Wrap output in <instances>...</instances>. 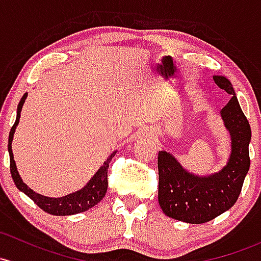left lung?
<instances>
[{
	"mask_svg": "<svg viewBox=\"0 0 261 261\" xmlns=\"http://www.w3.org/2000/svg\"><path fill=\"white\" fill-rule=\"evenodd\" d=\"M214 82L231 98L221 116L231 135V155L221 171L199 177L182 169L171 153L159 151V204L165 215L190 224L213 220L237 202L250 167L249 142L251 128L227 79L214 76Z\"/></svg>",
	"mask_w": 261,
	"mask_h": 261,
	"instance_id": "obj_1",
	"label": "left lung"
}]
</instances>
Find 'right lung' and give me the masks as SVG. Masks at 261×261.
<instances>
[{
	"label": "right lung",
	"instance_id": "1",
	"mask_svg": "<svg viewBox=\"0 0 261 261\" xmlns=\"http://www.w3.org/2000/svg\"><path fill=\"white\" fill-rule=\"evenodd\" d=\"M27 94L22 96L21 101L18 102L17 106V117H16V121L13 123V126L11 127L10 135H8V152H10V170H11V176H12L13 181H15L16 186L20 189L21 191H23L30 199L34 200L35 204L38 207H41L46 213L51 214V215H57V216H64V215H73V214L82 213V211H86L91 207H94L96 204L102 200V197L105 196L106 191H108V170H109V164L111 163V159L114 158L115 153L112 152L110 155V158L105 161L102 166L98 169V171L96 172L91 180L87 182V185L85 186L81 190L76 191V193L70 194V195H66L64 197H47L42 196L40 194L35 193L34 190L29 188L26 184L22 181V179L18 175L17 169H16L15 160H13V153H12V147H11V142H12L13 134H15V128L17 126L18 121H20V114L22 106H23L24 98H26Z\"/></svg>",
	"mask_w": 261,
	"mask_h": 261
}]
</instances>
